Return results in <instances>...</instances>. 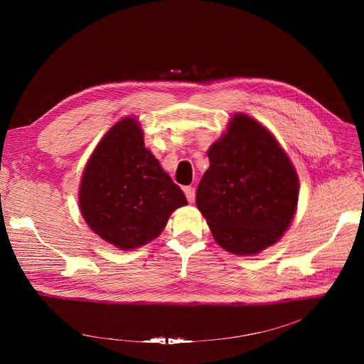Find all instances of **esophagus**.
<instances>
[{
    "label": "esophagus",
    "mask_w": 364,
    "mask_h": 364,
    "mask_svg": "<svg viewBox=\"0 0 364 364\" xmlns=\"http://www.w3.org/2000/svg\"><path fill=\"white\" fill-rule=\"evenodd\" d=\"M184 194H186L188 203H193V201H194V198H196V191H194L193 187H190V186H188V187H184Z\"/></svg>",
    "instance_id": "obj_1"
}]
</instances>
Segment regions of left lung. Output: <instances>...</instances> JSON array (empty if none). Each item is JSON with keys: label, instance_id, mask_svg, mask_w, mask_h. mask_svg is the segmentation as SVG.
Returning a JSON list of instances; mask_svg holds the SVG:
<instances>
[{"label": "left lung", "instance_id": "left-lung-1", "mask_svg": "<svg viewBox=\"0 0 364 364\" xmlns=\"http://www.w3.org/2000/svg\"><path fill=\"white\" fill-rule=\"evenodd\" d=\"M210 167L196 203L228 252L253 255L288 229L298 203V176L275 136L247 115L233 117L209 152Z\"/></svg>", "mask_w": 364, "mask_h": 364}]
</instances>
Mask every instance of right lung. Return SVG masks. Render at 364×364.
Here are the masks:
<instances>
[{
  "mask_svg": "<svg viewBox=\"0 0 364 364\" xmlns=\"http://www.w3.org/2000/svg\"><path fill=\"white\" fill-rule=\"evenodd\" d=\"M187 204L183 190L144 145L134 118L115 124L86 164L80 212L103 240L129 250L157 237L170 215Z\"/></svg>",
  "mask_w": 364,
  "mask_h": 364,
  "instance_id": "right-lung-1",
  "label": "right lung"
}]
</instances>
